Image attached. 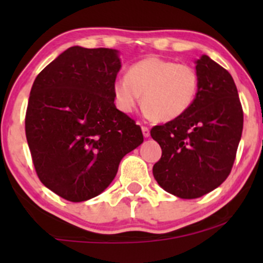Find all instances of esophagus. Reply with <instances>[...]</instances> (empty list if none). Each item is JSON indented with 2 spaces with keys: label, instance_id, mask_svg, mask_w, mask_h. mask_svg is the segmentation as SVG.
Segmentation results:
<instances>
[{
  "label": "esophagus",
  "instance_id": "34e87169",
  "mask_svg": "<svg viewBox=\"0 0 263 263\" xmlns=\"http://www.w3.org/2000/svg\"><path fill=\"white\" fill-rule=\"evenodd\" d=\"M142 134H143L144 137H149V128L147 126H142Z\"/></svg>",
  "mask_w": 263,
  "mask_h": 263
}]
</instances>
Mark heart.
Returning a JSON list of instances; mask_svg holds the SVG:
<instances>
[{
  "mask_svg": "<svg viewBox=\"0 0 263 263\" xmlns=\"http://www.w3.org/2000/svg\"><path fill=\"white\" fill-rule=\"evenodd\" d=\"M199 85L200 78L193 65L148 57L129 66L127 75L115 80V102L120 111L129 114L142 95L146 114L156 121L167 122L193 106Z\"/></svg>",
  "mask_w": 263,
  "mask_h": 263,
  "instance_id": "obj_1",
  "label": "heart"
}]
</instances>
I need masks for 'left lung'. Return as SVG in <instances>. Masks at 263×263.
Listing matches in <instances>:
<instances>
[{"mask_svg":"<svg viewBox=\"0 0 263 263\" xmlns=\"http://www.w3.org/2000/svg\"><path fill=\"white\" fill-rule=\"evenodd\" d=\"M199 92L185 114L151 129L162 157L153 176L165 192L195 199L229 177L243 126V111L234 79L208 55L197 60Z\"/></svg>","mask_w":263,"mask_h":263,"instance_id":"1","label":"left lung"}]
</instances>
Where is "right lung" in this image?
Listing matches in <instances>:
<instances>
[{"mask_svg": "<svg viewBox=\"0 0 263 263\" xmlns=\"http://www.w3.org/2000/svg\"><path fill=\"white\" fill-rule=\"evenodd\" d=\"M120 68L116 50L71 47L33 83L25 123L35 173L69 201L104 192L123 156L143 142L140 126L114 104Z\"/></svg>", "mask_w": 263, "mask_h": 263, "instance_id": "add662e5", "label": "right lung"}]
</instances>
